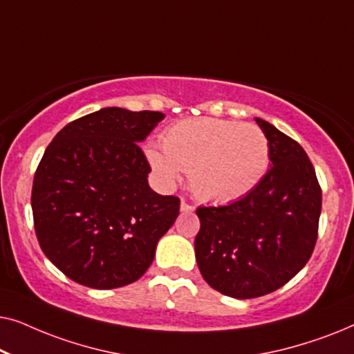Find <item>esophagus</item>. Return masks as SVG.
<instances>
[{"instance_id":"1","label":"esophagus","mask_w":354,"mask_h":354,"mask_svg":"<svg viewBox=\"0 0 354 354\" xmlns=\"http://www.w3.org/2000/svg\"><path fill=\"white\" fill-rule=\"evenodd\" d=\"M180 211L185 212V214H190V212L195 211V206L190 205V203H187L185 200H183V201L180 203Z\"/></svg>"}]
</instances>
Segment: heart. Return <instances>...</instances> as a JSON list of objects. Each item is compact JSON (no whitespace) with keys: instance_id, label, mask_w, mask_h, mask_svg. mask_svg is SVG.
Segmentation results:
<instances>
[{"instance_id":"heart-1","label":"heart","mask_w":354,"mask_h":354,"mask_svg":"<svg viewBox=\"0 0 354 354\" xmlns=\"http://www.w3.org/2000/svg\"><path fill=\"white\" fill-rule=\"evenodd\" d=\"M147 158L164 182L190 171L198 198L229 203L245 196L269 167V142L251 124L200 118L174 124L162 135V151L149 148Z\"/></svg>"}]
</instances>
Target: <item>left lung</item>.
<instances>
[{
	"mask_svg": "<svg viewBox=\"0 0 354 354\" xmlns=\"http://www.w3.org/2000/svg\"><path fill=\"white\" fill-rule=\"evenodd\" d=\"M270 169L239 201L200 206L195 256L203 279L227 297L272 293L311 258L322 190L301 145L263 119Z\"/></svg>",
	"mask_w": 354,
	"mask_h": 354,
	"instance_id": "8db88e82",
	"label": "left lung"
}]
</instances>
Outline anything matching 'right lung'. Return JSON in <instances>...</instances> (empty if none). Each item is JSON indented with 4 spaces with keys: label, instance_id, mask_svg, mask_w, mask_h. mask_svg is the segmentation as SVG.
I'll return each instance as SVG.
<instances>
[{
    "label": "right lung",
    "instance_id": "right-lung-1",
    "mask_svg": "<svg viewBox=\"0 0 354 354\" xmlns=\"http://www.w3.org/2000/svg\"><path fill=\"white\" fill-rule=\"evenodd\" d=\"M166 115L103 108L48 145L32 187L33 227L48 259L74 282L109 290L138 280L180 211L148 185L138 147Z\"/></svg>",
    "mask_w": 354,
    "mask_h": 354
}]
</instances>
